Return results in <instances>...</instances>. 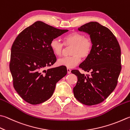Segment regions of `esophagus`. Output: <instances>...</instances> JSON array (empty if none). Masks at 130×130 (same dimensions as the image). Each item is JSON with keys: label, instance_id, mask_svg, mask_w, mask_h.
Segmentation results:
<instances>
[{"label": "esophagus", "instance_id": "1", "mask_svg": "<svg viewBox=\"0 0 130 130\" xmlns=\"http://www.w3.org/2000/svg\"><path fill=\"white\" fill-rule=\"evenodd\" d=\"M67 73H71V69H70L69 68H67Z\"/></svg>", "mask_w": 130, "mask_h": 130}]
</instances>
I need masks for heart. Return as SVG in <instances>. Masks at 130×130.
I'll list each match as a JSON object with an SVG mask.
<instances>
[{"label": "heart", "instance_id": "b5f03b06", "mask_svg": "<svg viewBox=\"0 0 130 130\" xmlns=\"http://www.w3.org/2000/svg\"><path fill=\"white\" fill-rule=\"evenodd\" d=\"M51 49L55 55L60 56L64 50V46L71 47L68 57L60 58L58 64L68 68H73L79 64L80 58H87L91 53L93 42L90 38L77 32L70 33L64 38V43L58 40L53 39L50 44Z\"/></svg>", "mask_w": 130, "mask_h": 130}]
</instances>
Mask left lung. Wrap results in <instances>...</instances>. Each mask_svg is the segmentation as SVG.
I'll return each mask as SVG.
<instances>
[{
	"label": "left lung",
	"instance_id": "1",
	"mask_svg": "<svg viewBox=\"0 0 130 130\" xmlns=\"http://www.w3.org/2000/svg\"><path fill=\"white\" fill-rule=\"evenodd\" d=\"M78 30L89 34L93 47L79 65L90 75L83 74L77 70L71 71L77 77L73 91L80 102L91 106L104 101L116 88L122 68L121 47L111 30L97 22L85 24Z\"/></svg>",
	"mask_w": 130,
	"mask_h": 130
}]
</instances>
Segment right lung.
<instances>
[{"label":"right lung","mask_w":130,"mask_h":130,"mask_svg":"<svg viewBox=\"0 0 130 130\" xmlns=\"http://www.w3.org/2000/svg\"><path fill=\"white\" fill-rule=\"evenodd\" d=\"M68 31L38 21L22 31L14 41L9 63L13 85L28 103L37 105L47 101L56 83L67 74L63 66L45 69L57 61L50 46L51 40Z\"/></svg>","instance_id":"1"}]
</instances>
